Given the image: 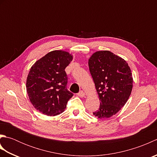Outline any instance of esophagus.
<instances>
[{
	"instance_id": "esophagus-1",
	"label": "esophagus",
	"mask_w": 157,
	"mask_h": 157,
	"mask_svg": "<svg viewBox=\"0 0 157 157\" xmlns=\"http://www.w3.org/2000/svg\"><path fill=\"white\" fill-rule=\"evenodd\" d=\"M78 96H79V97L83 98V97H85L86 94H85V92H84V91H81V92H79L78 93Z\"/></svg>"
}]
</instances>
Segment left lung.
<instances>
[{
	"label": "left lung",
	"instance_id": "obj_1",
	"mask_svg": "<svg viewBox=\"0 0 157 157\" xmlns=\"http://www.w3.org/2000/svg\"><path fill=\"white\" fill-rule=\"evenodd\" d=\"M88 65L101 102L93 115L99 119L110 118L123 107L131 94V69L124 59L109 51L93 53Z\"/></svg>",
	"mask_w": 157,
	"mask_h": 157
}]
</instances>
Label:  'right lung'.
Segmentation results:
<instances>
[{"label": "right lung", "instance_id": "add662e5", "mask_svg": "<svg viewBox=\"0 0 157 157\" xmlns=\"http://www.w3.org/2000/svg\"><path fill=\"white\" fill-rule=\"evenodd\" d=\"M73 55L63 50L47 53L33 65L26 79L29 101L42 114L55 116L63 113L73 94L66 89L65 69Z\"/></svg>", "mask_w": 157, "mask_h": 157}]
</instances>
